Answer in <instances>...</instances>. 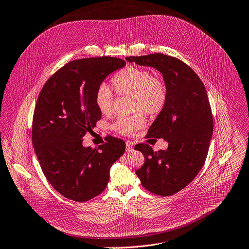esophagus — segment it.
Wrapping results in <instances>:
<instances>
[{
	"label": "esophagus",
	"instance_id": "obj_1",
	"mask_svg": "<svg viewBox=\"0 0 249 249\" xmlns=\"http://www.w3.org/2000/svg\"><path fill=\"white\" fill-rule=\"evenodd\" d=\"M133 150V143L130 141L126 142V151L127 152H131Z\"/></svg>",
	"mask_w": 249,
	"mask_h": 249
}]
</instances>
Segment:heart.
Segmentation results:
<instances>
[{
  "label": "heart",
  "mask_w": 249,
  "mask_h": 249,
  "mask_svg": "<svg viewBox=\"0 0 249 249\" xmlns=\"http://www.w3.org/2000/svg\"><path fill=\"white\" fill-rule=\"evenodd\" d=\"M112 85L120 95H133L134 110H144L148 114L160 113L167 102L165 83L154 77L153 73L143 67L127 66L113 76ZM114 96L106 84H101L95 92L94 104L104 115L113 110ZM146 123L143 112L131 116H120L113 129L120 134L131 135L144 127Z\"/></svg>",
  "instance_id": "heart-1"
}]
</instances>
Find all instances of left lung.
<instances>
[{
	"label": "left lung",
	"instance_id": "8db88e82",
	"mask_svg": "<svg viewBox=\"0 0 249 249\" xmlns=\"http://www.w3.org/2000/svg\"><path fill=\"white\" fill-rule=\"evenodd\" d=\"M126 60L154 67L163 75L167 102L148 137L163 138L169 146L154 152L149 145L139 144L145 163L136 175L149 192L172 196L192 182L207 159L213 122L206 87L189 65L176 57L153 53Z\"/></svg>",
	"mask_w": 249,
	"mask_h": 249
}]
</instances>
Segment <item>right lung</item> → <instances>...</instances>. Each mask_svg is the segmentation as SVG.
<instances>
[{"mask_svg": "<svg viewBox=\"0 0 249 249\" xmlns=\"http://www.w3.org/2000/svg\"><path fill=\"white\" fill-rule=\"evenodd\" d=\"M125 65L110 56L72 60L50 77L38 95L33 145L49 183L66 198L87 201L100 195L111 166L125 152V142L114 137L97 150L82 145L84 135L101 119L94 104L97 88Z\"/></svg>", "mask_w": 249, "mask_h": 249, "instance_id": "obj_1", "label": "right lung"}]
</instances>
